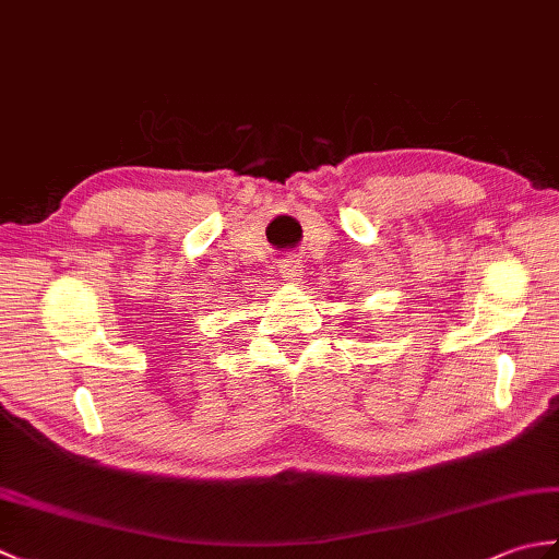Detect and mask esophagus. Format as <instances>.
I'll return each instance as SVG.
<instances>
[{
    "label": "esophagus",
    "mask_w": 559,
    "mask_h": 559,
    "mask_svg": "<svg viewBox=\"0 0 559 559\" xmlns=\"http://www.w3.org/2000/svg\"><path fill=\"white\" fill-rule=\"evenodd\" d=\"M302 276H305V271H302V264H298V259H295V257L283 259V264H281V278L283 281L295 283V281H302Z\"/></svg>",
    "instance_id": "34e87169"
}]
</instances>
